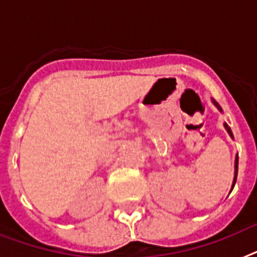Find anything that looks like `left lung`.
<instances>
[{
  "label": "left lung",
  "mask_w": 257,
  "mask_h": 257,
  "mask_svg": "<svg viewBox=\"0 0 257 257\" xmlns=\"http://www.w3.org/2000/svg\"><path fill=\"white\" fill-rule=\"evenodd\" d=\"M213 103H214V105H215V106H217L218 110H219V111H222V109H220V106L218 105V103L215 102L214 99H213ZM224 128L227 130L228 135H230V137L232 138V139H234V135H232V131H231V128H230V127H228L227 123H224ZM236 176H238V155H236V158H235V173H234V181H232V186H231V190L234 189L235 182H236Z\"/></svg>",
  "instance_id": "8db88e82"
}]
</instances>
